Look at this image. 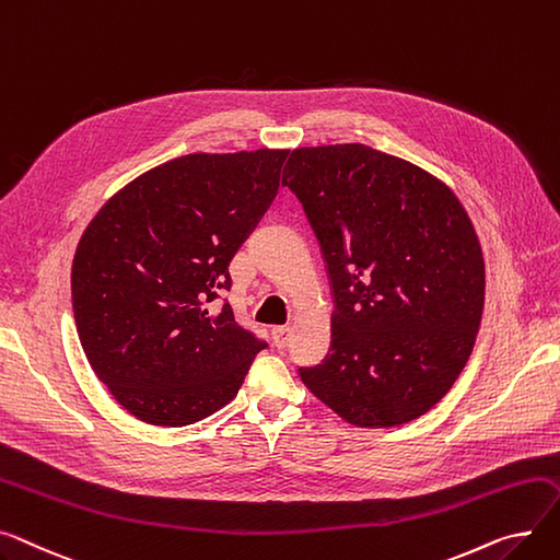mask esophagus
Masks as SVG:
<instances>
[{
    "instance_id": "1",
    "label": "esophagus",
    "mask_w": 560,
    "mask_h": 560,
    "mask_svg": "<svg viewBox=\"0 0 560 560\" xmlns=\"http://www.w3.org/2000/svg\"><path fill=\"white\" fill-rule=\"evenodd\" d=\"M290 330H292V328H290L288 324L272 328V340H275V345H277L279 349H283V347L290 342Z\"/></svg>"
}]
</instances>
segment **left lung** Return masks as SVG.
I'll return each instance as SVG.
<instances>
[{
	"label": "left lung",
	"mask_w": 560,
	"mask_h": 560,
	"mask_svg": "<svg viewBox=\"0 0 560 560\" xmlns=\"http://www.w3.org/2000/svg\"><path fill=\"white\" fill-rule=\"evenodd\" d=\"M332 285L330 353L304 385L358 428L423 417L464 371L483 311V256L453 189L364 143L292 151Z\"/></svg>",
	"instance_id": "obj_1"
}]
</instances>
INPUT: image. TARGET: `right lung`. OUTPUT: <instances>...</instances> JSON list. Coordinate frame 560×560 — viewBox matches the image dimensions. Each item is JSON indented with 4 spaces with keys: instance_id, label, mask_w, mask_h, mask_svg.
<instances>
[{
    "instance_id": "right-lung-1",
    "label": "right lung",
    "mask_w": 560,
    "mask_h": 560,
    "mask_svg": "<svg viewBox=\"0 0 560 560\" xmlns=\"http://www.w3.org/2000/svg\"><path fill=\"white\" fill-rule=\"evenodd\" d=\"M290 151L191 153L112 196L71 264L81 347L128 412L182 428L225 407L256 353L232 306L230 260L275 200Z\"/></svg>"
}]
</instances>
